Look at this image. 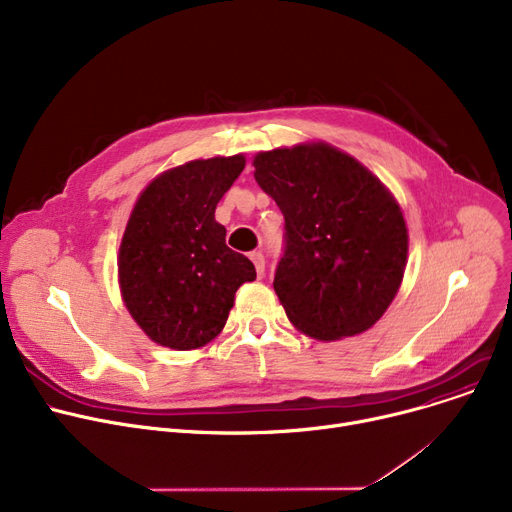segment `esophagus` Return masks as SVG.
I'll return each mask as SVG.
<instances>
[{
    "mask_svg": "<svg viewBox=\"0 0 512 512\" xmlns=\"http://www.w3.org/2000/svg\"><path fill=\"white\" fill-rule=\"evenodd\" d=\"M249 257H251V261L255 265V270H257V278H263V274H265V259H263V255L261 253H251Z\"/></svg>",
    "mask_w": 512,
    "mask_h": 512,
    "instance_id": "34e87169",
    "label": "esophagus"
}]
</instances>
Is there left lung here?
<instances>
[{
    "mask_svg": "<svg viewBox=\"0 0 512 512\" xmlns=\"http://www.w3.org/2000/svg\"><path fill=\"white\" fill-rule=\"evenodd\" d=\"M253 166L284 215L274 290L292 326L324 342L369 330L407 267V224L392 193L328 143L261 151Z\"/></svg>",
    "mask_w": 512,
    "mask_h": 512,
    "instance_id": "left-lung-1",
    "label": "left lung"
}]
</instances>
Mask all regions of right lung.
Returning a JSON list of instances; mask_svg holds the SVG:
<instances>
[{"instance_id":"right-lung-1","label":"right lung","mask_w":512,"mask_h":512,"mask_svg":"<svg viewBox=\"0 0 512 512\" xmlns=\"http://www.w3.org/2000/svg\"><path fill=\"white\" fill-rule=\"evenodd\" d=\"M245 157L195 159L159 174L134 205L118 255L122 299L157 344L191 351L218 336L255 265L226 247L215 207Z\"/></svg>"}]
</instances>
